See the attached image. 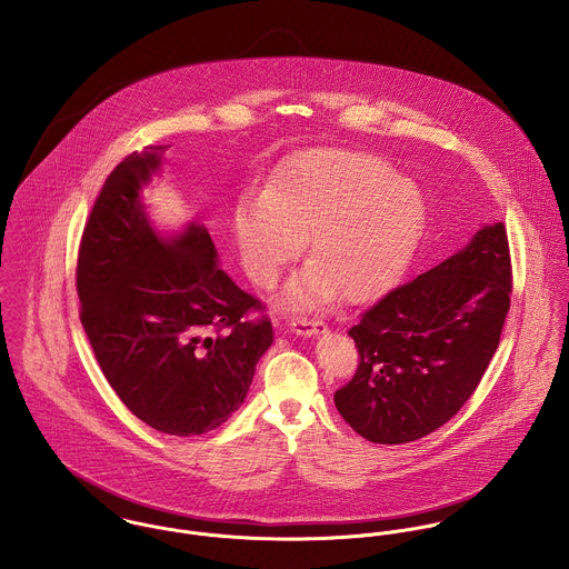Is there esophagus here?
Wrapping results in <instances>:
<instances>
[{
    "mask_svg": "<svg viewBox=\"0 0 569 569\" xmlns=\"http://www.w3.org/2000/svg\"><path fill=\"white\" fill-rule=\"evenodd\" d=\"M291 330L300 337H316V335L326 332V325L320 320H311V318H296V320H291Z\"/></svg>",
    "mask_w": 569,
    "mask_h": 569,
    "instance_id": "obj_1",
    "label": "esophagus"
}]
</instances>
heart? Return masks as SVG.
Listing matches in <instances>:
<instances>
[{"label": "heart", "instance_id": "heart-1", "mask_svg": "<svg viewBox=\"0 0 569 569\" xmlns=\"http://www.w3.org/2000/svg\"><path fill=\"white\" fill-rule=\"evenodd\" d=\"M425 197L379 156L313 149L289 158L267 192H244L234 208V237L244 273L271 287L309 237L305 271L284 300L318 305L341 293L370 302L406 271L422 237Z\"/></svg>", "mask_w": 569, "mask_h": 569}]
</instances>
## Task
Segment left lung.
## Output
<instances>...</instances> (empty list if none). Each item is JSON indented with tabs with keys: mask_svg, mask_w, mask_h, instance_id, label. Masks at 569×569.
I'll list each match as a JSON object with an SVG mask.
<instances>
[{
	"mask_svg": "<svg viewBox=\"0 0 569 569\" xmlns=\"http://www.w3.org/2000/svg\"><path fill=\"white\" fill-rule=\"evenodd\" d=\"M503 223L485 226L460 251L390 291L348 330L355 377L335 407L366 440H418L469 401L499 346L510 309Z\"/></svg>",
	"mask_w": 569,
	"mask_h": 569,
	"instance_id": "left-lung-1",
	"label": "left lung"
}]
</instances>
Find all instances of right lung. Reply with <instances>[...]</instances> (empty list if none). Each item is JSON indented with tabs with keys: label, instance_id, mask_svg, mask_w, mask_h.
<instances>
[{
	"label": "right lung",
	"instance_id": "1",
	"mask_svg": "<svg viewBox=\"0 0 569 569\" xmlns=\"http://www.w3.org/2000/svg\"><path fill=\"white\" fill-rule=\"evenodd\" d=\"M166 147L131 153L107 177L82 230L81 325L109 386L149 427L201 436L249 392L273 341L260 302L221 269L208 230L163 232L142 201Z\"/></svg>",
	"mask_w": 569,
	"mask_h": 569
}]
</instances>
